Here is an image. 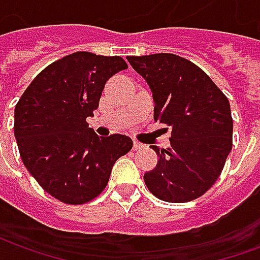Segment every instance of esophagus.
Instances as JSON below:
<instances>
[{
  "label": "esophagus",
  "instance_id": "esophagus-1",
  "mask_svg": "<svg viewBox=\"0 0 260 260\" xmlns=\"http://www.w3.org/2000/svg\"><path fill=\"white\" fill-rule=\"evenodd\" d=\"M143 147H145L143 143H141V142H138V141H134V150H141V149H143Z\"/></svg>",
  "mask_w": 260,
  "mask_h": 260
}]
</instances>
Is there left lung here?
<instances>
[{
  "instance_id": "8db88e82",
  "label": "left lung",
  "mask_w": 260,
  "mask_h": 260,
  "mask_svg": "<svg viewBox=\"0 0 260 260\" xmlns=\"http://www.w3.org/2000/svg\"><path fill=\"white\" fill-rule=\"evenodd\" d=\"M126 59L152 90L154 119L171 126V146H152L160 158L145 173V184L164 202L193 201L216 182L231 152L229 99L199 67L175 54Z\"/></svg>"
}]
</instances>
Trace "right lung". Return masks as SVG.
Masks as SVG:
<instances>
[{"mask_svg": "<svg viewBox=\"0 0 260 260\" xmlns=\"http://www.w3.org/2000/svg\"><path fill=\"white\" fill-rule=\"evenodd\" d=\"M126 68L121 57L69 54L43 69L16 104L20 158L58 201L82 205L94 199L107 185L114 163L132 149L128 136H99L86 122L99 107L106 82Z\"/></svg>", "mask_w": 260, "mask_h": 260, "instance_id": "add662e5", "label": "right lung"}]
</instances>
